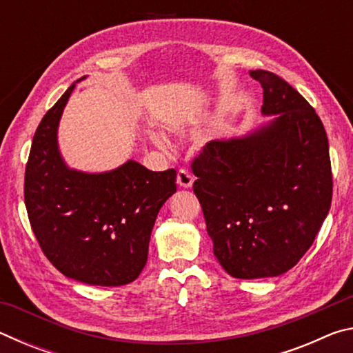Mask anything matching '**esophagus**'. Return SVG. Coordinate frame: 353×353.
I'll return each instance as SVG.
<instances>
[{
	"label": "esophagus",
	"instance_id": "obj_1",
	"mask_svg": "<svg viewBox=\"0 0 353 353\" xmlns=\"http://www.w3.org/2000/svg\"><path fill=\"white\" fill-rule=\"evenodd\" d=\"M193 181H194L193 176H191L187 170H181L177 172V183L181 185V187L190 188L191 185H193Z\"/></svg>",
	"mask_w": 353,
	"mask_h": 353
}]
</instances>
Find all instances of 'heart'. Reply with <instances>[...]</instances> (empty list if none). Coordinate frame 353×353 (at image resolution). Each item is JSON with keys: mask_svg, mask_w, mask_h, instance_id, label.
<instances>
[{"mask_svg": "<svg viewBox=\"0 0 353 353\" xmlns=\"http://www.w3.org/2000/svg\"><path fill=\"white\" fill-rule=\"evenodd\" d=\"M154 141L157 143L159 146H166V141L162 135H154Z\"/></svg>", "mask_w": 353, "mask_h": 353, "instance_id": "1", "label": "heart"}]
</instances>
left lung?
I'll return each instance as SVG.
<instances>
[{
    "label": "left lung",
    "mask_w": 353,
    "mask_h": 353,
    "mask_svg": "<svg viewBox=\"0 0 353 353\" xmlns=\"http://www.w3.org/2000/svg\"><path fill=\"white\" fill-rule=\"evenodd\" d=\"M271 123L196 155L193 191L213 254L236 279L276 277L312 246L332 204V165L318 113L282 77L250 71Z\"/></svg>",
    "instance_id": "8db88e82"
}]
</instances>
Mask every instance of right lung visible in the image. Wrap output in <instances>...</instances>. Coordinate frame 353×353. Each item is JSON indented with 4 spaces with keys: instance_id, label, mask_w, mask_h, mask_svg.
Instances as JSON below:
<instances>
[{
    "instance_id": "obj_1",
    "label": "right lung",
    "mask_w": 353,
    "mask_h": 353,
    "mask_svg": "<svg viewBox=\"0 0 353 353\" xmlns=\"http://www.w3.org/2000/svg\"><path fill=\"white\" fill-rule=\"evenodd\" d=\"M73 90L74 83L35 130L25 172L29 223L63 276L88 285H126L146 265L155 218L176 193L177 174L149 171L134 160L99 174L70 170L57 148V126Z\"/></svg>"
}]
</instances>
